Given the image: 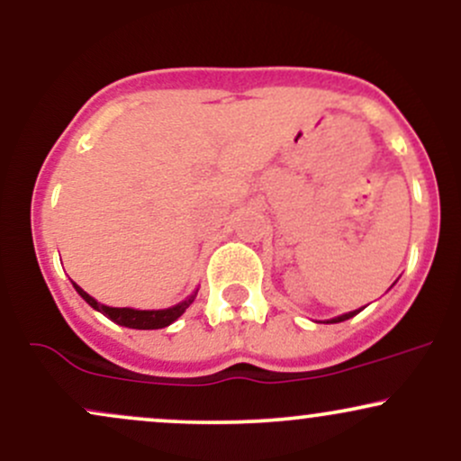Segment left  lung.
I'll use <instances>...</instances> for the list:
<instances>
[{"mask_svg":"<svg viewBox=\"0 0 461 461\" xmlns=\"http://www.w3.org/2000/svg\"><path fill=\"white\" fill-rule=\"evenodd\" d=\"M359 310H356V312H348V314H342V316H336V319H331V321H327V322H340V321H347V319H351V316H356Z\"/></svg>","mask_w":461,"mask_h":461,"instance_id":"obj_1","label":"left lung"}]
</instances>
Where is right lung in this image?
Listing matches in <instances>:
<instances>
[{
  "instance_id": "add662e5",
  "label": "right lung",
  "mask_w": 461,
  "mask_h": 461,
  "mask_svg": "<svg viewBox=\"0 0 461 461\" xmlns=\"http://www.w3.org/2000/svg\"><path fill=\"white\" fill-rule=\"evenodd\" d=\"M76 285L77 294L86 301L91 308H95L97 312H102L104 316H108L110 321L116 322V325H123V327H130V330H162V327H168L171 322H176L179 316L186 312V308L190 303H193L194 297H197V293L190 294L186 301H182V303L173 305V308H167V310H134V308H110V305H104L99 303V301H95L91 294L84 293L82 288H79L77 284Z\"/></svg>"
}]
</instances>
